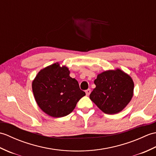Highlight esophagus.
I'll return each instance as SVG.
<instances>
[{"label":"esophagus","mask_w":156,"mask_h":156,"mask_svg":"<svg viewBox=\"0 0 156 156\" xmlns=\"http://www.w3.org/2000/svg\"><path fill=\"white\" fill-rule=\"evenodd\" d=\"M85 92H86V94H87V96H88L89 94H90V92H91V90H90V89H87V90H86L85 91Z\"/></svg>","instance_id":"34e87169"}]
</instances>
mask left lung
<instances>
[{"label":"left lung","instance_id":"8db88e82","mask_svg":"<svg viewBox=\"0 0 156 156\" xmlns=\"http://www.w3.org/2000/svg\"><path fill=\"white\" fill-rule=\"evenodd\" d=\"M94 82L96 88L90 93V98L106 114L121 112L133 96V81L121 69L102 72L97 75Z\"/></svg>","mask_w":156,"mask_h":156}]
</instances>
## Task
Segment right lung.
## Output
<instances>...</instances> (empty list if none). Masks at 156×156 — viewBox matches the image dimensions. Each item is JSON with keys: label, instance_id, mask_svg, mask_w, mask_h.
Here are the masks:
<instances>
[{"label": "right lung", "instance_id": "obj_1", "mask_svg": "<svg viewBox=\"0 0 156 156\" xmlns=\"http://www.w3.org/2000/svg\"><path fill=\"white\" fill-rule=\"evenodd\" d=\"M69 73L68 67L56 62L41 69L32 82L36 102L50 117L59 118L71 113L86 95Z\"/></svg>", "mask_w": 156, "mask_h": 156}]
</instances>
